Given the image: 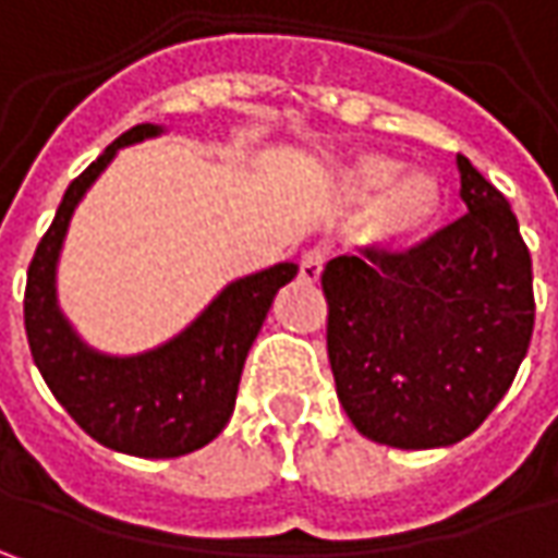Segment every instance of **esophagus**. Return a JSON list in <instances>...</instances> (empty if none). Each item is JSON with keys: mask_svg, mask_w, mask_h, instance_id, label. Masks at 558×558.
Returning a JSON list of instances; mask_svg holds the SVG:
<instances>
[{"mask_svg": "<svg viewBox=\"0 0 558 558\" xmlns=\"http://www.w3.org/2000/svg\"><path fill=\"white\" fill-rule=\"evenodd\" d=\"M323 267H326V254L323 251H304L301 254V279L304 282H319V276H323Z\"/></svg>", "mask_w": 558, "mask_h": 558, "instance_id": "34e87169", "label": "esophagus"}]
</instances>
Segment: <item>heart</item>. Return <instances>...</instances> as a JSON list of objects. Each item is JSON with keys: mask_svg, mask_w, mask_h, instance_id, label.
Segmentation results:
<instances>
[{"mask_svg": "<svg viewBox=\"0 0 558 558\" xmlns=\"http://www.w3.org/2000/svg\"><path fill=\"white\" fill-rule=\"evenodd\" d=\"M344 192L354 202L371 198L360 214V239L385 251L418 245L444 214V183L438 173L366 151L344 167Z\"/></svg>", "mask_w": 558, "mask_h": 558, "instance_id": "obj_1", "label": "heart"}]
</instances>
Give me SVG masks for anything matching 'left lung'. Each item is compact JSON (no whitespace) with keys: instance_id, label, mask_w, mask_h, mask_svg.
<instances>
[{"instance_id":"obj_1","label":"left lung","mask_w":558,"mask_h":558,"mask_svg":"<svg viewBox=\"0 0 558 558\" xmlns=\"http://www.w3.org/2000/svg\"><path fill=\"white\" fill-rule=\"evenodd\" d=\"M465 210L410 251L360 247L323 269L335 391L363 438L432 450L504 400L534 332L531 254L512 207L457 155Z\"/></svg>"}]
</instances>
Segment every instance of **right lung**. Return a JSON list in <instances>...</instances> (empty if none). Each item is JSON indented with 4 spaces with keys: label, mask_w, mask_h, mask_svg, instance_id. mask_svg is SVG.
I'll use <instances>...</instances> for the list:
<instances>
[{
    "label": "right lung",
    "mask_w": 558,
    "mask_h": 558,
    "mask_svg": "<svg viewBox=\"0 0 558 558\" xmlns=\"http://www.w3.org/2000/svg\"><path fill=\"white\" fill-rule=\"evenodd\" d=\"M161 133L155 123L126 130L68 185L49 232L36 245L24 291L33 363L54 400L89 438L145 460L185 457L223 432L235 410L245 356L269 304L298 276V264H276L229 282L192 326L145 354H101L74 332L58 307L54 276L76 204L114 161L118 148Z\"/></svg>",
    "instance_id": "1"
}]
</instances>
